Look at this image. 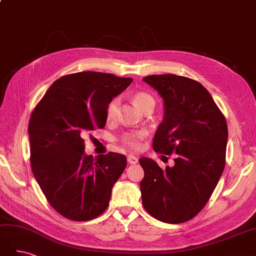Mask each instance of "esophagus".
<instances>
[{
  "label": "esophagus",
  "mask_w": 256,
  "mask_h": 256,
  "mask_svg": "<svg viewBox=\"0 0 256 256\" xmlns=\"http://www.w3.org/2000/svg\"><path fill=\"white\" fill-rule=\"evenodd\" d=\"M127 160L130 164H136L138 161V159L136 156H132V154H129V156L127 157Z\"/></svg>",
  "instance_id": "obj_1"
}]
</instances>
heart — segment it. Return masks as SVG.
<instances>
[{"instance_id": "heart-1", "label": "heart", "mask_w": 256, "mask_h": 256, "mask_svg": "<svg viewBox=\"0 0 256 256\" xmlns=\"http://www.w3.org/2000/svg\"><path fill=\"white\" fill-rule=\"evenodd\" d=\"M134 102L136 104L138 109L144 111L145 109L150 106H154V98L145 92H138L134 96ZM120 106V99L114 98L112 102L106 106V120H114L118 116ZM147 132L145 130H132L128 131V132L124 134L122 136V141L124 144L131 147V148H138L141 144V141L146 136Z\"/></svg>"}]
</instances>
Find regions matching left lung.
<instances>
[{"label": "left lung", "mask_w": 256, "mask_h": 256, "mask_svg": "<svg viewBox=\"0 0 256 256\" xmlns=\"http://www.w3.org/2000/svg\"><path fill=\"white\" fill-rule=\"evenodd\" d=\"M164 99V115L154 136V152L176 154L175 164L162 170L141 158L140 188L146 212L177 224L196 216L208 202L226 166L228 125L202 84L176 74L143 78Z\"/></svg>", "instance_id": "left-lung-1"}]
</instances>
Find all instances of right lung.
I'll return each instance as SVG.
<instances>
[{
	"instance_id": "add662e5",
	"label": "right lung",
	"mask_w": 256,
	"mask_h": 256,
	"mask_svg": "<svg viewBox=\"0 0 256 256\" xmlns=\"http://www.w3.org/2000/svg\"><path fill=\"white\" fill-rule=\"evenodd\" d=\"M131 78L83 72L54 82L28 124L30 166L50 205L67 219L88 221L109 205L112 188L127 166L116 152L85 154L83 138L104 127L106 106Z\"/></svg>"
}]
</instances>
